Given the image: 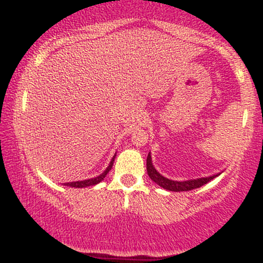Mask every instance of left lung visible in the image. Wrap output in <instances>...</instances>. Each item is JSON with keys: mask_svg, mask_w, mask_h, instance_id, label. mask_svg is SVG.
Here are the masks:
<instances>
[{"mask_svg": "<svg viewBox=\"0 0 263 263\" xmlns=\"http://www.w3.org/2000/svg\"><path fill=\"white\" fill-rule=\"evenodd\" d=\"M147 173L151 179L153 180L156 184H158L162 188L171 190V192H188V190L197 189L199 186L204 185L208 182H210L211 179H214L215 177H218L219 174L211 177H203V178H197V179H189V180H183V182H178V180H172L168 178L163 177L158 171L153 167L152 164V157H151V152L147 157Z\"/></svg>", "mask_w": 263, "mask_h": 263, "instance_id": "left-lung-1", "label": "left lung"}]
</instances>
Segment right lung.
Instances as JSON below:
<instances>
[{"label":"right lung","mask_w":263,"mask_h":263,"mask_svg":"<svg viewBox=\"0 0 263 263\" xmlns=\"http://www.w3.org/2000/svg\"><path fill=\"white\" fill-rule=\"evenodd\" d=\"M115 155L112 157V159H111L110 164H108V167L105 170L100 176L98 177H93V178H90V179H85V180H78V182H69V183H64V185L66 186H71V188H86V186H91V185H96V184H99L101 182V180H104V178L107 176L108 172L111 171V168H112V164H114V161H115Z\"/></svg>","instance_id":"add662e5"}]
</instances>
